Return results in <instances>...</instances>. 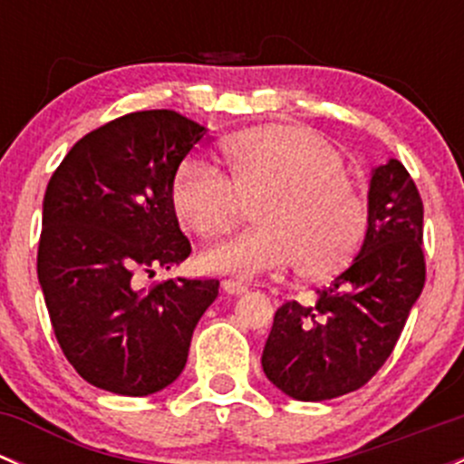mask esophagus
Listing matches in <instances>:
<instances>
[{
    "mask_svg": "<svg viewBox=\"0 0 464 464\" xmlns=\"http://www.w3.org/2000/svg\"><path fill=\"white\" fill-rule=\"evenodd\" d=\"M222 289L227 294H231V296H237V294H245L249 287H246V283H242V280L227 278V280H222Z\"/></svg>",
    "mask_w": 464,
    "mask_h": 464,
    "instance_id": "34e87169",
    "label": "esophagus"
}]
</instances>
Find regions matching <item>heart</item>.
I'll return each mask as SVG.
<instances>
[{"instance_id": "1", "label": "heart", "mask_w": 464, "mask_h": 464, "mask_svg": "<svg viewBox=\"0 0 464 464\" xmlns=\"http://www.w3.org/2000/svg\"><path fill=\"white\" fill-rule=\"evenodd\" d=\"M228 177L188 159L170 186L172 208L199 237L222 236L251 206L249 231L199 256L210 274L254 278L294 262L303 278L339 274L368 231V202L345 175L341 154L301 125H266L227 139Z\"/></svg>"}]
</instances>
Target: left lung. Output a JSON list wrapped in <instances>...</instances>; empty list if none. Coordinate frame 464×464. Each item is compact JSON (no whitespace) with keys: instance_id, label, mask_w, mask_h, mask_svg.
I'll return each instance as SVG.
<instances>
[{"instance_id":"1","label":"left lung","mask_w":464,"mask_h":464,"mask_svg":"<svg viewBox=\"0 0 464 464\" xmlns=\"http://www.w3.org/2000/svg\"><path fill=\"white\" fill-rule=\"evenodd\" d=\"M368 213L353 265L312 305L287 301L274 316L262 371L294 400H332L371 382L422 294L424 206L397 159L372 170Z\"/></svg>"}]
</instances>
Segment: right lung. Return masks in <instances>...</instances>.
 <instances>
[{
  "label": "right lung",
  "instance_id": "add662e5",
  "mask_svg": "<svg viewBox=\"0 0 464 464\" xmlns=\"http://www.w3.org/2000/svg\"><path fill=\"white\" fill-rule=\"evenodd\" d=\"M206 137L172 110L132 111L85 134L49 179L37 280L55 339L76 372L116 395L170 386L219 280L139 274L190 256L170 199L175 172Z\"/></svg>",
  "mask_w": 464,
  "mask_h": 464
}]
</instances>
